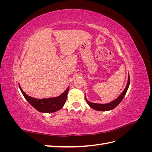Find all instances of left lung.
<instances>
[{
  "label": "left lung",
  "mask_w": 152,
  "mask_h": 152,
  "mask_svg": "<svg viewBox=\"0 0 152 152\" xmlns=\"http://www.w3.org/2000/svg\"><path fill=\"white\" fill-rule=\"evenodd\" d=\"M129 84H130V77H129V75L128 80H127V83L126 88L124 89V90L123 91L121 94L116 99L113 100V102H110L109 103H107V104L93 103L89 102V101L87 100L86 98V102L87 103V104H89L90 107H91L92 108H93L96 110H98V111H108V110H111L115 108L117 106L122 102V100L123 99V98H124V96H125V95L127 93V89L129 88Z\"/></svg>",
  "instance_id": "8db88e82"
}]
</instances>
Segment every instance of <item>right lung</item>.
<instances>
[{"mask_svg": "<svg viewBox=\"0 0 152 152\" xmlns=\"http://www.w3.org/2000/svg\"><path fill=\"white\" fill-rule=\"evenodd\" d=\"M19 87L23 95L24 96L27 102L37 110L42 113H53L60 110L66 102L69 89L68 87L63 93L56 98L37 99L27 95L22 90L20 85Z\"/></svg>", "mask_w": 152, "mask_h": 152, "instance_id": "add662e5", "label": "right lung"}]
</instances>
